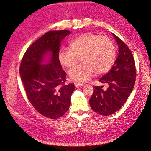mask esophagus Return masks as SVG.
<instances>
[{
  "mask_svg": "<svg viewBox=\"0 0 151 151\" xmlns=\"http://www.w3.org/2000/svg\"><path fill=\"white\" fill-rule=\"evenodd\" d=\"M75 85L76 86V88H81L84 86V84H82V83H78V82H75Z\"/></svg>",
  "mask_w": 151,
  "mask_h": 151,
  "instance_id": "esophagus-1",
  "label": "esophagus"
}]
</instances>
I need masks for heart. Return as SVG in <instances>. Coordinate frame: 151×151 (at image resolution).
<instances>
[{"label": "heart", "mask_w": 151, "mask_h": 151, "mask_svg": "<svg viewBox=\"0 0 151 151\" xmlns=\"http://www.w3.org/2000/svg\"><path fill=\"white\" fill-rule=\"evenodd\" d=\"M69 48L60 50L58 59L62 66L70 67L81 57L82 63L68 71L70 79L74 81H88L95 72L97 75L107 73L115 59V49L111 41L93 33H84L74 38Z\"/></svg>", "instance_id": "obj_1"}]
</instances>
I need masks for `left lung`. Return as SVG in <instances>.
<instances>
[{"label": "left lung", "instance_id": "obj_1", "mask_svg": "<svg viewBox=\"0 0 151 151\" xmlns=\"http://www.w3.org/2000/svg\"><path fill=\"white\" fill-rule=\"evenodd\" d=\"M112 36L118 45V55L111 69L99 79L108 88L103 90V86H94L89 100L92 110L101 115H110L119 110L132 91L136 81V70L132 52L116 35L112 33Z\"/></svg>", "mask_w": 151, "mask_h": 151}]
</instances>
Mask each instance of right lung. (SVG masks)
<instances>
[{"mask_svg":"<svg viewBox=\"0 0 151 151\" xmlns=\"http://www.w3.org/2000/svg\"><path fill=\"white\" fill-rule=\"evenodd\" d=\"M69 30L49 31L31 45L19 69L27 97L34 108L50 119L62 117L69 110L74 84H65L66 73L58 59L60 45Z\"/></svg>","mask_w":151,"mask_h":151,"instance_id":"right-lung-1","label":"right lung"}]
</instances>
